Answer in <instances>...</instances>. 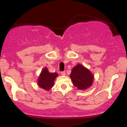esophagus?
I'll list each match as a JSON object with an SVG mask.
<instances>
[{
    "label": "esophagus",
    "instance_id": "34e87169",
    "mask_svg": "<svg viewBox=\"0 0 127 127\" xmlns=\"http://www.w3.org/2000/svg\"><path fill=\"white\" fill-rule=\"evenodd\" d=\"M61 75H62V76H65V72H64H64H61Z\"/></svg>",
    "mask_w": 127,
    "mask_h": 127
}]
</instances>
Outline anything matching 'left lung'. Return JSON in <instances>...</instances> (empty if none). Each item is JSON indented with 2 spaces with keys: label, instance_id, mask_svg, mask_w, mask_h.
<instances>
[{
  "label": "left lung",
  "instance_id": "obj_1",
  "mask_svg": "<svg viewBox=\"0 0 127 127\" xmlns=\"http://www.w3.org/2000/svg\"><path fill=\"white\" fill-rule=\"evenodd\" d=\"M70 78L78 90H85L92 85L94 77L90 70L78 64L72 68Z\"/></svg>",
  "mask_w": 127,
  "mask_h": 127
}]
</instances>
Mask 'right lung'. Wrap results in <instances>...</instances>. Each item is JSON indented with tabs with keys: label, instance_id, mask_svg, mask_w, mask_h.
<instances>
[{
	"label": "right lung",
	"instance_id": "add662e5",
	"mask_svg": "<svg viewBox=\"0 0 127 127\" xmlns=\"http://www.w3.org/2000/svg\"><path fill=\"white\" fill-rule=\"evenodd\" d=\"M58 76L59 75L57 73L49 72L48 69L46 67H45L42 68L41 73L37 79V85L43 90L49 91L54 86V82L55 78Z\"/></svg>",
	"mask_w": 127,
	"mask_h": 127
}]
</instances>
